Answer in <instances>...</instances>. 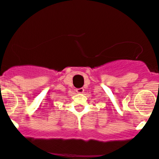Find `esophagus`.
<instances>
[{"label":"esophagus","instance_id":"obj_1","mask_svg":"<svg viewBox=\"0 0 159 159\" xmlns=\"http://www.w3.org/2000/svg\"><path fill=\"white\" fill-rule=\"evenodd\" d=\"M76 92H78V93L81 94V93H83V92H84V89H83V88H80V89H76Z\"/></svg>","mask_w":159,"mask_h":159}]
</instances>
